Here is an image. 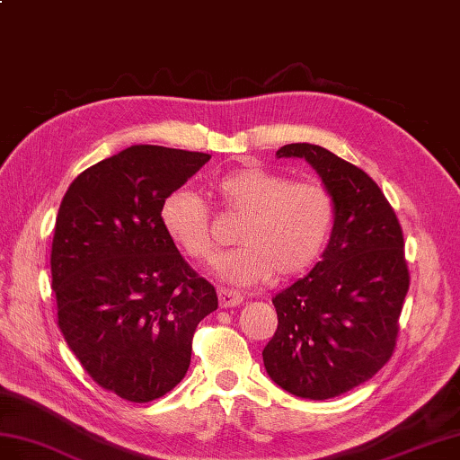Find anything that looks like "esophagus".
<instances>
[{"label":"esophagus","mask_w":460,"mask_h":460,"mask_svg":"<svg viewBox=\"0 0 460 460\" xmlns=\"http://www.w3.org/2000/svg\"><path fill=\"white\" fill-rule=\"evenodd\" d=\"M217 296H219V306L221 308L239 306L243 302V296L239 295V292H233V290H227V288H219Z\"/></svg>","instance_id":"esophagus-1"}]
</instances>
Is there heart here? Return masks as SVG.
Segmentation results:
<instances>
[{"instance_id":"obj_1","label":"heart","mask_w":460,"mask_h":460,"mask_svg":"<svg viewBox=\"0 0 460 460\" xmlns=\"http://www.w3.org/2000/svg\"><path fill=\"white\" fill-rule=\"evenodd\" d=\"M221 205L241 215L239 249L221 255L215 277L233 287L267 282L275 272L295 277L320 259L334 227V199L316 181H292L267 168L225 173L213 185ZM164 231L191 261H209L215 252L211 213L198 193L175 190L160 209Z\"/></svg>"}]
</instances>
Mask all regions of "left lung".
Listing matches in <instances>:
<instances>
[{
	"mask_svg": "<svg viewBox=\"0 0 460 460\" xmlns=\"http://www.w3.org/2000/svg\"><path fill=\"white\" fill-rule=\"evenodd\" d=\"M277 155L305 158L316 170L336 217L322 261L272 298L279 326L262 361L285 392L320 402L374 377L394 354L409 290L403 231L358 165L306 142Z\"/></svg>",
	"mask_w": 460,
	"mask_h": 460,
	"instance_id": "left-lung-1",
	"label": "left lung"
}]
</instances>
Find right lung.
Masks as SVG:
<instances>
[{"label":"right lung","mask_w":460,"mask_h":460,"mask_svg":"<svg viewBox=\"0 0 460 460\" xmlns=\"http://www.w3.org/2000/svg\"><path fill=\"white\" fill-rule=\"evenodd\" d=\"M211 155L130 146L68 185L57 213L51 275L58 328L96 384L148 403L180 384L217 292L180 255L160 219Z\"/></svg>","instance_id":"right-lung-1"}]
</instances>
